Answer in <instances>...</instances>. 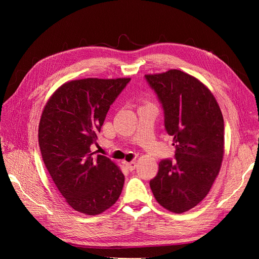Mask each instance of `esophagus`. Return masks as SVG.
<instances>
[{
    "label": "esophagus",
    "mask_w": 259,
    "mask_h": 259,
    "mask_svg": "<svg viewBox=\"0 0 259 259\" xmlns=\"http://www.w3.org/2000/svg\"><path fill=\"white\" fill-rule=\"evenodd\" d=\"M125 166H126L127 169H130V170H134L135 167H136V162H134V161L126 162V163H125Z\"/></svg>",
    "instance_id": "esophagus-1"
}]
</instances>
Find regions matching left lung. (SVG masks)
Wrapping results in <instances>:
<instances>
[{"instance_id":"left-lung-1","label":"left lung","mask_w":259,"mask_h":259,"mask_svg":"<svg viewBox=\"0 0 259 259\" xmlns=\"http://www.w3.org/2000/svg\"><path fill=\"white\" fill-rule=\"evenodd\" d=\"M158 95L165 130L173 136L176 161L163 160L150 180L159 204L182 214L197 206L213 186L225 152L224 117L205 84L176 69L146 74Z\"/></svg>"}]
</instances>
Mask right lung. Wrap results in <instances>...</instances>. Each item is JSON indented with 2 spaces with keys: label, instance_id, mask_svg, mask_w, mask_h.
<instances>
[{
  "label": "right lung",
  "instance_id": "right-lung-1",
  "mask_svg": "<svg viewBox=\"0 0 259 259\" xmlns=\"http://www.w3.org/2000/svg\"><path fill=\"white\" fill-rule=\"evenodd\" d=\"M130 77H88L62 84L46 103L38 124L42 159L57 189L74 210L98 215L119 199L120 167L105 155L94 158L107 112Z\"/></svg>",
  "mask_w": 259,
  "mask_h": 259
}]
</instances>
